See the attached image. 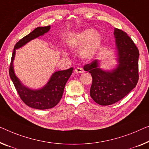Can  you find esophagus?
Masks as SVG:
<instances>
[{"label": "esophagus", "instance_id": "obj_1", "mask_svg": "<svg viewBox=\"0 0 149 149\" xmlns=\"http://www.w3.org/2000/svg\"><path fill=\"white\" fill-rule=\"evenodd\" d=\"M75 72L77 74H82V73H84V70L81 68H77L75 69Z\"/></svg>", "mask_w": 149, "mask_h": 149}]
</instances>
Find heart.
Returning a JSON list of instances; mask_svg holds the SVG:
<instances>
[{"label":"heart","mask_w":149,"mask_h":149,"mask_svg":"<svg viewBox=\"0 0 149 149\" xmlns=\"http://www.w3.org/2000/svg\"><path fill=\"white\" fill-rule=\"evenodd\" d=\"M103 37L94 29H86L75 33L68 40L71 47L79 49V55L85 59H91L96 56L102 45ZM65 55V53H64Z\"/></svg>","instance_id":"heart-1"}]
</instances>
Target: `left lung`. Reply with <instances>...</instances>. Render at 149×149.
Masks as SVG:
<instances>
[{"instance_id": "8db88e82", "label": "left lung", "mask_w": 149, "mask_h": 149, "mask_svg": "<svg viewBox=\"0 0 149 149\" xmlns=\"http://www.w3.org/2000/svg\"><path fill=\"white\" fill-rule=\"evenodd\" d=\"M117 62L116 68L104 70L95 59L84 65V70L90 73L92 84L90 96L97 104L108 106L123 99L136 87L139 80V52L126 33L115 28Z\"/></svg>"}]
</instances>
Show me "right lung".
Wrapping results in <instances>:
<instances>
[{"label":"right lung","instance_id":"add662e5","mask_svg":"<svg viewBox=\"0 0 149 149\" xmlns=\"http://www.w3.org/2000/svg\"><path fill=\"white\" fill-rule=\"evenodd\" d=\"M51 26H39L31 33L18 41L14 47L12 54L9 75L11 80L24 103L31 108L38 110H46L53 108L60 101L64 88L73 72V68L68 70L57 71L53 73L45 86L40 89H31L22 84L14 71V61L16 49L22 47L29 42L45 35L50 30Z\"/></svg>","mask_w":149,"mask_h":149}]
</instances>
